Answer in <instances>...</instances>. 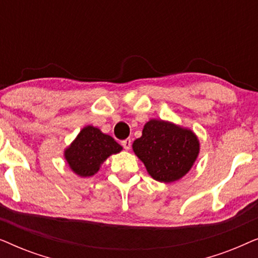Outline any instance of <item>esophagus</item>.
I'll return each instance as SVG.
<instances>
[{"mask_svg":"<svg viewBox=\"0 0 258 258\" xmlns=\"http://www.w3.org/2000/svg\"><path fill=\"white\" fill-rule=\"evenodd\" d=\"M122 146H123V148H124L125 150H129L130 147H132V140L126 139L124 141H122Z\"/></svg>","mask_w":258,"mask_h":258,"instance_id":"34e87169","label":"esophagus"}]
</instances>
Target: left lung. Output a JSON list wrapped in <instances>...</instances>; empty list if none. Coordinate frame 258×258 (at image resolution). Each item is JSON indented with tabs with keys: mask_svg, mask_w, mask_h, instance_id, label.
Instances as JSON below:
<instances>
[{
	"mask_svg": "<svg viewBox=\"0 0 258 258\" xmlns=\"http://www.w3.org/2000/svg\"><path fill=\"white\" fill-rule=\"evenodd\" d=\"M133 149L158 182L170 183L183 177L192 167L200 150L195 134L164 121L151 119Z\"/></svg>",
	"mask_w": 258,
	"mask_h": 258,
	"instance_id": "left-lung-1",
	"label": "left lung"
}]
</instances>
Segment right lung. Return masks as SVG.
<instances>
[{
  "label": "right lung",
  "instance_id": "obj_1",
  "mask_svg": "<svg viewBox=\"0 0 258 258\" xmlns=\"http://www.w3.org/2000/svg\"><path fill=\"white\" fill-rule=\"evenodd\" d=\"M121 150L122 147L111 136L88 125L66 150V158L77 175L89 177L96 174L105 158Z\"/></svg>",
  "mask_w": 258,
  "mask_h": 258
}]
</instances>
